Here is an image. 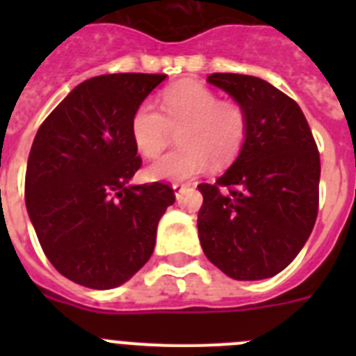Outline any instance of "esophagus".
<instances>
[{"label": "esophagus", "mask_w": 356, "mask_h": 356, "mask_svg": "<svg viewBox=\"0 0 356 356\" xmlns=\"http://www.w3.org/2000/svg\"><path fill=\"white\" fill-rule=\"evenodd\" d=\"M188 187V184H181V181H175V184H172V188H175V194H176V197H180L181 196V193H184L185 188Z\"/></svg>", "instance_id": "1"}]
</instances>
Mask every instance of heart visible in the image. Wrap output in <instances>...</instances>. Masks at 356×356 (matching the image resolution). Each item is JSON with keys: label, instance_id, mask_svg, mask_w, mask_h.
Segmentation results:
<instances>
[{"label": "heart", "instance_id": "1", "mask_svg": "<svg viewBox=\"0 0 356 356\" xmlns=\"http://www.w3.org/2000/svg\"><path fill=\"white\" fill-rule=\"evenodd\" d=\"M162 114L149 102L137 106L130 131L135 147L147 159L160 155L178 130L180 147L147 168L151 180H188L207 169L209 162L225 165L241 153L248 135V114L237 102L219 99L201 83L175 85L162 94Z\"/></svg>", "mask_w": 356, "mask_h": 356}]
</instances>
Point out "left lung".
<instances>
[{
  "label": "left lung",
  "instance_id": "obj_1",
  "mask_svg": "<svg viewBox=\"0 0 356 356\" xmlns=\"http://www.w3.org/2000/svg\"><path fill=\"white\" fill-rule=\"evenodd\" d=\"M207 80L244 106L248 135L232 168L197 185L201 248L229 278H271L296 259L316 225L317 144L300 105L262 78L212 72Z\"/></svg>",
  "mask_w": 356,
  "mask_h": 356
}]
</instances>
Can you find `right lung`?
Instances as JSON below:
<instances>
[{"instance_id": "right-lung-1", "label": "right lung", "mask_w": 356, "mask_h": 356, "mask_svg": "<svg viewBox=\"0 0 356 356\" xmlns=\"http://www.w3.org/2000/svg\"><path fill=\"white\" fill-rule=\"evenodd\" d=\"M165 74L85 80L44 119L28 156L24 197L44 254L90 289L124 284L153 254L169 184L128 185L143 159L131 139L137 106Z\"/></svg>"}]
</instances>
